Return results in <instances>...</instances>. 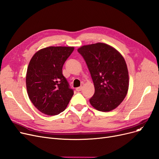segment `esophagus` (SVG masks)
<instances>
[{
    "mask_svg": "<svg viewBox=\"0 0 159 159\" xmlns=\"http://www.w3.org/2000/svg\"><path fill=\"white\" fill-rule=\"evenodd\" d=\"M82 89H83V87L80 86V87H78V88L76 89V90L77 92H79V91H81Z\"/></svg>",
    "mask_w": 159,
    "mask_h": 159,
    "instance_id": "1",
    "label": "esophagus"
}]
</instances>
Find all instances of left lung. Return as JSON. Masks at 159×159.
Returning <instances> with one entry per match:
<instances>
[{
    "label": "left lung",
    "mask_w": 159,
    "mask_h": 159,
    "mask_svg": "<svg viewBox=\"0 0 159 159\" xmlns=\"http://www.w3.org/2000/svg\"><path fill=\"white\" fill-rule=\"evenodd\" d=\"M78 52L86 61L94 85L90 104L101 111L114 110L124 100L129 89V74L124 57L103 43L83 45Z\"/></svg>",
    "instance_id": "obj_1"
}]
</instances>
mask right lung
<instances>
[{"mask_svg":"<svg viewBox=\"0 0 159 159\" xmlns=\"http://www.w3.org/2000/svg\"><path fill=\"white\" fill-rule=\"evenodd\" d=\"M74 47L51 46L39 50L30 60L25 77L30 100L42 113L63 111L74 94L63 75V66Z\"/></svg>","mask_w":159,"mask_h":159,"instance_id":"obj_1","label":"right lung"}]
</instances>
